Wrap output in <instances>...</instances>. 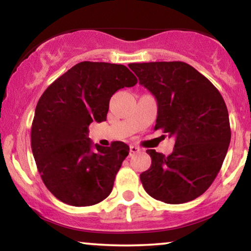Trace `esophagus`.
<instances>
[{
  "label": "esophagus",
  "mask_w": 251,
  "mask_h": 251,
  "mask_svg": "<svg viewBox=\"0 0 251 251\" xmlns=\"http://www.w3.org/2000/svg\"><path fill=\"white\" fill-rule=\"evenodd\" d=\"M138 152H140L139 147H137L135 145L130 146V154H131V155H133V154H136V153H138Z\"/></svg>",
  "instance_id": "obj_1"
}]
</instances>
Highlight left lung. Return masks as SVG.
<instances>
[{
  "label": "left lung",
  "mask_w": 251,
  "mask_h": 251,
  "mask_svg": "<svg viewBox=\"0 0 251 251\" xmlns=\"http://www.w3.org/2000/svg\"><path fill=\"white\" fill-rule=\"evenodd\" d=\"M157 101L154 130L175 137L170 155L147 150L150 169L140 175L155 200L185 203L208 190L221 170L231 142L228 112L221 92L183 61L130 64Z\"/></svg>",
  "instance_id": "8db88e82"
}]
</instances>
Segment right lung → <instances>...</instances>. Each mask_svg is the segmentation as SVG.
Returning a JSON list of instances; mask_svg holds the SVG:
<instances>
[{
  "instance_id": "right-lung-1",
  "label": "right lung",
  "mask_w": 251,
  "mask_h": 251,
  "mask_svg": "<svg viewBox=\"0 0 251 251\" xmlns=\"http://www.w3.org/2000/svg\"><path fill=\"white\" fill-rule=\"evenodd\" d=\"M136 83L137 77L125 65L82 61L41 96L30 145L41 178L58 200L87 207L111 193L129 146L122 142L94 145L88 126L106 121L112 96Z\"/></svg>"
}]
</instances>
